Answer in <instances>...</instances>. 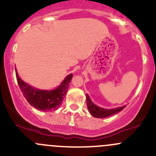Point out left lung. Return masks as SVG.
<instances>
[{
  "label": "left lung",
  "mask_w": 156,
  "mask_h": 156,
  "mask_svg": "<svg viewBox=\"0 0 156 156\" xmlns=\"http://www.w3.org/2000/svg\"><path fill=\"white\" fill-rule=\"evenodd\" d=\"M87 106L88 109H89L90 113L93 116L96 118H106L108 116H111L112 115L116 114V113L122 111L125 106H122V107H119L116 108H113V109H106V108H103L98 107V106H95L94 103H92L91 100L90 99L89 96L87 94Z\"/></svg>",
  "instance_id": "1"
}]
</instances>
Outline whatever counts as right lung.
Returning <instances> with one entry per match:
<instances>
[{
    "instance_id": "right-lung-1",
    "label": "right lung",
    "mask_w": 156,
    "mask_h": 156,
    "mask_svg": "<svg viewBox=\"0 0 156 156\" xmlns=\"http://www.w3.org/2000/svg\"><path fill=\"white\" fill-rule=\"evenodd\" d=\"M16 76L19 87L29 104L39 110L48 112L61 106L73 75L70 74L66 77L60 85L53 90H41L31 87L19 77L16 70Z\"/></svg>"
}]
</instances>
